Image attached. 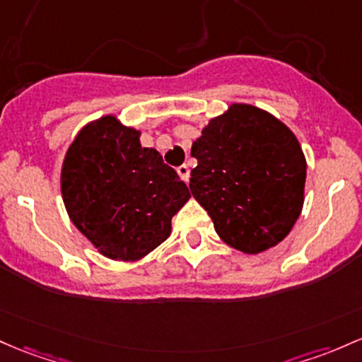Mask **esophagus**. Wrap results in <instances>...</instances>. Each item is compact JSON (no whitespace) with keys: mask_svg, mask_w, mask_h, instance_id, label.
I'll return each instance as SVG.
<instances>
[{"mask_svg":"<svg viewBox=\"0 0 362 362\" xmlns=\"http://www.w3.org/2000/svg\"><path fill=\"white\" fill-rule=\"evenodd\" d=\"M177 172H178V175H180L182 178H184L185 182H189V178H190V170H189V166H187V165H182V166H178V168H177Z\"/></svg>","mask_w":362,"mask_h":362,"instance_id":"1","label":"esophagus"}]
</instances>
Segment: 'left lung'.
Returning a JSON list of instances; mask_svg holds the SVG:
<instances>
[{"label":"left lung","mask_w":362,"mask_h":362,"mask_svg":"<svg viewBox=\"0 0 362 362\" xmlns=\"http://www.w3.org/2000/svg\"><path fill=\"white\" fill-rule=\"evenodd\" d=\"M190 156V192L225 244L259 254L288 235L303 211L308 165L285 123L235 103L209 120Z\"/></svg>","instance_id":"1"}]
</instances>
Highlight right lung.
I'll return each mask as SVG.
<instances>
[{"instance_id":"right-lung-1","label":"right lung","mask_w":362,"mask_h":362,"mask_svg":"<svg viewBox=\"0 0 362 362\" xmlns=\"http://www.w3.org/2000/svg\"><path fill=\"white\" fill-rule=\"evenodd\" d=\"M141 132L113 115L87 123L66 151L62 196L71 223L103 256L139 261L165 242L190 192Z\"/></svg>"}]
</instances>
